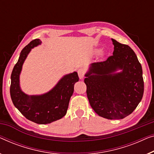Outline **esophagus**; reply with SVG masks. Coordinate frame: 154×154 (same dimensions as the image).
Listing matches in <instances>:
<instances>
[{
  "mask_svg": "<svg viewBox=\"0 0 154 154\" xmlns=\"http://www.w3.org/2000/svg\"><path fill=\"white\" fill-rule=\"evenodd\" d=\"M85 73V70L83 68H80L79 69H78V74H79L80 79H83Z\"/></svg>",
  "mask_w": 154,
  "mask_h": 154,
  "instance_id": "esophagus-1",
  "label": "esophagus"
}]
</instances>
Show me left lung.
<instances>
[{
	"instance_id": "left-lung-1",
	"label": "left lung",
	"mask_w": 154,
	"mask_h": 154,
	"mask_svg": "<svg viewBox=\"0 0 154 154\" xmlns=\"http://www.w3.org/2000/svg\"><path fill=\"white\" fill-rule=\"evenodd\" d=\"M113 55L91 64L84 80L87 96L97 114L120 119L131 114L142 99L144 81L141 64L130 46L112 39ZM120 69L122 72L115 73Z\"/></svg>"
}]
</instances>
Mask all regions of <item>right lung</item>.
I'll use <instances>...</instances> for the list:
<instances>
[{"label": "right lung", "mask_w": 154, "mask_h": 154, "mask_svg": "<svg viewBox=\"0 0 154 154\" xmlns=\"http://www.w3.org/2000/svg\"><path fill=\"white\" fill-rule=\"evenodd\" d=\"M41 43L40 39H34L21 51L11 74L10 96L14 106L26 119L37 124H46L66 115L73 86L79 78L75 72L65 75L52 90L42 95L29 96L22 92L19 85L22 66L31 49Z\"/></svg>", "instance_id": "add662e5"}]
</instances>
